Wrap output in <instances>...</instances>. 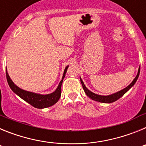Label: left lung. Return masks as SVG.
Masks as SVG:
<instances>
[{
    "label": "left lung",
    "instance_id": "left-lung-1",
    "mask_svg": "<svg viewBox=\"0 0 146 146\" xmlns=\"http://www.w3.org/2000/svg\"><path fill=\"white\" fill-rule=\"evenodd\" d=\"M140 68L139 67V69H138V72H137V76L135 77V79L133 80V81L127 87H126L125 88H123V90H121V91H118V92L115 93V94H110V95H108V96H102V95H99V94H94V93L91 92V91H89L88 89L86 88V86H85L84 82L82 80L81 78L80 79V82L82 83V88H83V90H84L85 93L88 96L89 98H91V99L94 100V101H96V102H102V103H112V102H114L117 101L118 99L121 97V96H123L125 94H126L127 91L131 88L135 84V82L137 80V78L139 77V74H140Z\"/></svg>",
    "mask_w": 146,
    "mask_h": 146
}]
</instances>
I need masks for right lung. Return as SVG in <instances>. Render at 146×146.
Listing matches in <instances>:
<instances>
[{
  "label": "right lung",
  "mask_w": 146,
  "mask_h": 146,
  "mask_svg": "<svg viewBox=\"0 0 146 146\" xmlns=\"http://www.w3.org/2000/svg\"><path fill=\"white\" fill-rule=\"evenodd\" d=\"M68 67H69V66H67L65 68L62 80H60L56 90L54 92L51 93V94H46V95H42V94H36V93L25 91V90H23L18 86H17L10 78L9 75L7 72V69H6V79H7L8 84L10 88L12 90L13 92L15 93L17 96H20L23 100H25L26 102L31 104L32 106L34 107V108H38V109H43V108L52 106L60 99V95H61L62 82H63V80H64V77L66 75Z\"/></svg>",
  "instance_id": "add662e5"
}]
</instances>
